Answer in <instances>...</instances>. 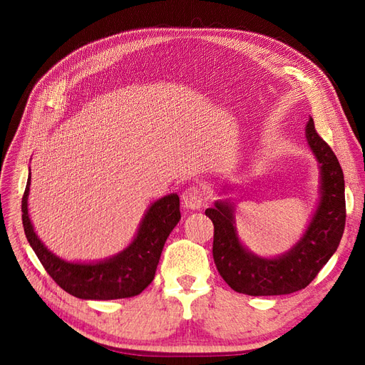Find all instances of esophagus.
<instances>
[{
  "label": "esophagus",
  "mask_w": 365,
  "mask_h": 365,
  "mask_svg": "<svg viewBox=\"0 0 365 365\" xmlns=\"http://www.w3.org/2000/svg\"><path fill=\"white\" fill-rule=\"evenodd\" d=\"M205 201H207L205 193L201 187H197V185L187 187L182 193V204L185 208L200 210L205 204Z\"/></svg>",
  "instance_id": "obj_1"
}]
</instances>
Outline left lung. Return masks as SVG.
I'll use <instances>...</instances> for the list:
<instances>
[{
    "label": "left lung",
    "instance_id": "obj_1",
    "mask_svg": "<svg viewBox=\"0 0 365 365\" xmlns=\"http://www.w3.org/2000/svg\"><path fill=\"white\" fill-rule=\"evenodd\" d=\"M306 140L319 164V202L300 240L282 256L260 257L239 239L235 204L216 201L205 210L215 225L213 259L227 284L247 295H284L304 289L334 256L346 225L344 175L338 158L318 135L314 120Z\"/></svg>",
    "mask_w": 365,
    "mask_h": 365
}]
</instances>
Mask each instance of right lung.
Instances as JSON below:
<instances>
[{
  "instance_id": "obj_1",
  "label": "right lung",
  "mask_w": 365,
  "mask_h": 365,
  "mask_svg": "<svg viewBox=\"0 0 365 365\" xmlns=\"http://www.w3.org/2000/svg\"><path fill=\"white\" fill-rule=\"evenodd\" d=\"M30 173L23 196V225L30 247L42 267L61 288L82 300H117L135 297L155 277L165 240L180 222V197L176 193L152 202L138 227L137 236L123 251L96 263L67 262L39 240L29 217Z\"/></svg>"
}]
</instances>
